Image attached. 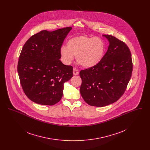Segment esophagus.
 Wrapping results in <instances>:
<instances>
[{"label":"esophagus","instance_id":"1","mask_svg":"<svg viewBox=\"0 0 150 150\" xmlns=\"http://www.w3.org/2000/svg\"><path fill=\"white\" fill-rule=\"evenodd\" d=\"M79 74V71L77 69H76V68H74V69H73V74L74 75H78Z\"/></svg>","mask_w":150,"mask_h":150}]
</instances>
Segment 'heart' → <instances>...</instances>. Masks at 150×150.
Here are the masks:
<instances>
[{"instance_id": "b5f03b06", "label": "heart", "mask_w": 150, "mask_h": 150, "mask_svg": "<svg viewBox=\"0 0 150 150\" xmlns=\"http://www.w3.org/2000/svg\"><path fill=\"white\" fill-rule=\"evenodd\" d=\"M105 50V43L100 38L79 35L70 39L67 47H62L60 53L66 64H71L75 56L79 64L89 69L100 63Z\"/></svg>"}]
</instances>
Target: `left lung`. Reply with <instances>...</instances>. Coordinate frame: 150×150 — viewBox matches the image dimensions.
I'll return each mask as SVG.
<instances>
[{
  "label": "left lung",
  "instance_id": "1",
  "mask_svg": "<svg viewBox=\"0 0 150 150\" xmlns=\"http://www.w3.org/2000/svg\"><path fill=\"white\" fill-rule=\"evenodd\" d=\"M107 52L96 66L80 72V92L92 106L103 107L119 100L128 84L133 70L131 53L126 44L110 35Z\"/></svg>",
  "mask_w": 150,
  "mask_h": 150
}]
</instances>
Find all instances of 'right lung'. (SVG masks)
I'll return each mask as SVG.
<instances>
[{
  "label": "right lung",
  "instance_id": "right-lung-1",
  "mask_svg": "<svg viewBox=\"0 0 150 150\" xmlns=\"http://www.w3.org/2000/svg\"><path fill=\"white\" fill-rule=\"evenodd\" d=\"M71 29L43 30L24 44L17 71L23 91L33 102L52 106L62 98L64 84L72 77L73 67L59 59L61 46Z\"/></svg>",
  "mask_w": 150,
  "mask_h": 150
}]
</instances>
